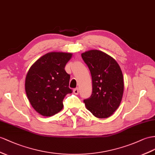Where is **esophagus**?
<instances>
[{"instance_id":"34e87169","label":"esophagus","mask_w":155,"mask_h":155,"mask_svg":"<svg viewBox=\"0 0 155 155\" xmlns=\"http://www.w3.org/2000/svg\"><path fill=\"white\" fill-rule=\"evenodd\" d=\"M73 92H74V94H78V88H74V90H73Z\"/></svg>"}]
</instances>
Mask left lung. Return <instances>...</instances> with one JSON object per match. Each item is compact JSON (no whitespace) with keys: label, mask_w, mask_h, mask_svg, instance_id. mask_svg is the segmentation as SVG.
I'll return each instance as SVG.
<instances>
[{"label":"left lung","mask_w":155,"mask_h":155,"mask_svg":"<svg viewBox=\"0 0 155 155\" xmlns=\"http://www.w3.org/2000/svg\"><path fill=\"white\" fill-rule=\"evenodd\" d=\"M92 80V94L84 100L86 109L96 117L111 116L120 105L124 92L120 66L110 55L97 50L81 54Z\"/></svg>","instance_id":"left-lung-1"}]
</instances>
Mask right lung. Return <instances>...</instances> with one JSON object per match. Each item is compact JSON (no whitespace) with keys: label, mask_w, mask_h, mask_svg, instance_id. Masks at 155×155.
I'll return each instance as SVG.
<instances>
[{"label":"right lung","mask_w":155,"mask_h":155,"mask_svg":"<svg viewBox=\"0 0 155 155\" xmlns=\"http://www.w3.org/2000/svg\"><path fill=\"white\" fill-rule=\"evenodd\" d=\"M72 54L50 52L31 67L25 78V92L31 105L41 115L51 117L63 109V100L73 92L70 74L65 67Z\"/></svg>","instance_id":"right-lung-1"}]
</instances>
